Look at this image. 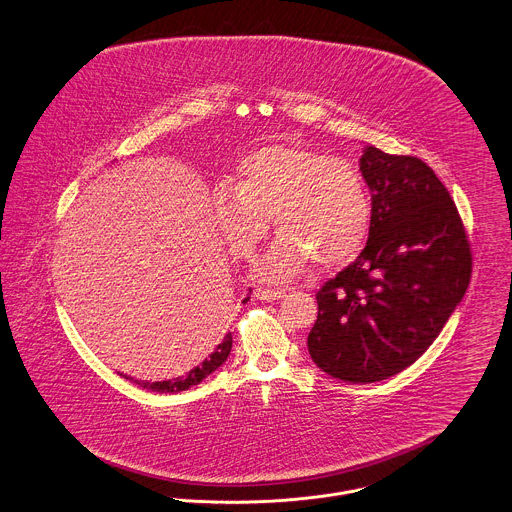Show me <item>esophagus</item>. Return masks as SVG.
I'll return each instance as SVG.
<instances>
[{"label": "esophagus", "mask_w": 512, "mask_h": 512, "mask_svg": "<svg viewBox=\"0 0 512 512\" xmlns=\"http://www.w3.org/2000/svg\"><path fill=\"white\" fill-rule=\"evenodd\" d=\"M284 294H286L284 288H274V290H271V288H257L255 290V298L263 301L280 300V298H284Z\"/></svg>", "instance_id": "obj_1"}]
</instances>
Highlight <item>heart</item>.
I'll return each instance as SVG.
<instances>
[{
  "mask_svg": "<svg viewBox=\"0 0 512 512\" xmlns=\"http://www.w3.org/2000/svg\"><path fill=\"white\" fill-rule=\"evenodd\" d=\"M216 226L232 255L249 259L269 232L278 240L257 263L261 280H284L309 259L334 267L354 259L371 226V199L360 170L344 158L294 145L249 152L238 181L212 195Z\"/></svg>",
  "mask_w": 512,
  "mask_h": 512,
  "instance_id": "b5f03b06",
  "label": "heart"
}]
</instances>
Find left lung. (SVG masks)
Wrapping results in <instances>:
<instances>
[{"mask_svg":"<svg viewBox=\"0 0 512 512\" xmlns=\"http://www.w3.org/2000/svg\"><path fill=\"white\" fill-rule=\"evenodd\" d=\"M369 238L319 292L307 350L346 383H375L420 358L462 301L472 253L447 187L416 156L365 147Z\"/></svg>","mask_w":512,"mask_h":512,"instance_id":"left-lung-1","label":"left lung"}]
</instances>
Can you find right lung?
<instances>
[{
  "mask_svg": "<svg viewBox=\"0 0 512 512\" xmlns=\"http://www.w3.org/2000/svg\"><path fill=\"white\" fill-rule=\"evenodd\" d=\"M251 292V290H249ZM249 301V296L243 300ZM230 350H232V332H228L226 336H224V340L212 350L211 354H209V358H205V360L201 361L199 365H195L189 373H185L183 377H178V379H170V381H156V383H149V381H137V379H133V377H127L131 383H135V385H139V387H143V389H149L152 392H181L187 391V389H191V387H195V385H199L201 381H205L211 373H214L224 361L228 360V356H230Z\"/></svg>",
  "mask_w": 512,
  "mask_h": 512,
  "instance_id": "obj_1",
  "label": "right lung"
}]
</instances>
